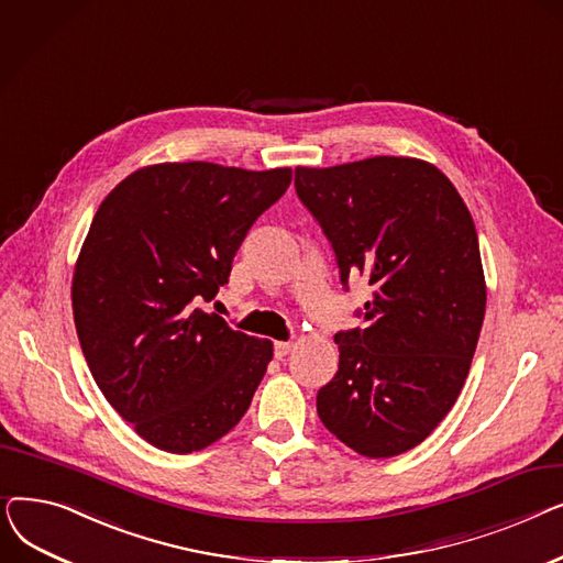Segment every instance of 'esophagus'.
Instances as JSON below:
<instances>
[{"label":"esophagus","mask_w":563,"mask_h":563,"mask_svg":"<svg viewBox=\"0 0 563 563\" xmlns=\"http://www.w3.org/2000/svg\"><path fill=\"white\" fill-rule=\"evenodd\" d=\"M289 351H291V342H276V344H274V353H276V358H285Z\"/></svg>","instance_id":"34e87169"}]
</instances>
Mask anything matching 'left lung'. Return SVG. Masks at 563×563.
Listing matches in <instances>:
<instances>
[{
	"label": "left lung",
	"instance_id": "8db88e82",
	"mask_svg": "<svg viewBox=\"0 0 563 563\" xmlns=\"http://www.w3.org/2000/svg\"><path fill=\"white\" fill-rule=\"evenodd\" d=\"M297 194L333 244L340 278L372 285L367 329L342 331L340 369L317 412L369 459L412 450L442 422L470 372L486 312L479 240L450 177L416 157L297 166Z\"/></svg>",
	"mask_w": 563,
	"mask_h": 563
}]
</instances>
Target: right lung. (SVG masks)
I'll return each mask as SVG.
<instances>
[{
  "instance_id": "1",
  "label": "right lung",
  "mask_w": 563,
  "mask_h": 563,
  "mask_svg": "<svg viewBox=\"0 0 563 563\" xmlns=\"http://www.w3.org/2000/svg\"><path fill=\"white\" fill-rule=\"evenodd\" d=\"M291 168L166 162L102 200L73 274L75 329L98 388L153 448L191 454L236 427L274 342L198 308L228 283Z\"/></svg>"
}]
</instances>
